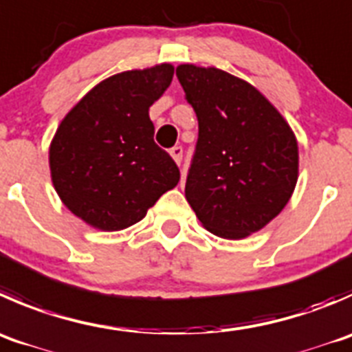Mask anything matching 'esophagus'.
I'll return each instance as SVG.
<instances>
[{
    "mask_svg": "<svg viewBox=\"0 0 352 352\" xmlns=\"http://www.w3.org/2000/svg\"><path fill=\"white\" fill-rule=\"evenodd\" d=\"M170 155H172V158L175 160L177 163L182 162V155H184V149L182 146H173L172 149H170Z\"/></svg>",
    "mask_w": 352,
    "mask_h": 352,
    "instance_id": "obj_1",
    "label": "esophagus"
}]
</instances>
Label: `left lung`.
<instances>
[{"instance_id": "1", "label": "left lung", "mask_w": 352, "mask_h": 352, "mask_svg": "<svg viewBox=\"0 0 352 352\" xmlns=\"http://www.w3.org/2000/svg\"><path fill=\"white\" fill-rule=\"evenodd\" d=\"M197 117L186 197L201 223L242 239L274 220L298 182V142L287 122L251 84L218 68L177 67Z\"/></svg>"}]
</instances>
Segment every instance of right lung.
Returning a JSON list of instances; mask_svg holds the SVG:
<instances>
[{
    "label": "right lung",
    "mask_w": 352,
    "mask_h": 352,
    "mask_svg": "<svg viewBox=\"0 0 352 352\" xmlns=\"http://www.w3.org/2000/svg\"><path fill=\"white\" fill-rule=\"evenodd\" d=\"M173 67L122 72L98 84L63 118L50 148L51 179L65 206L100 230L142 220L179 184L172 156L155 142L149 107Z\"/></svg>",
    "instance_id": "add662e5"
}]
</instances>
